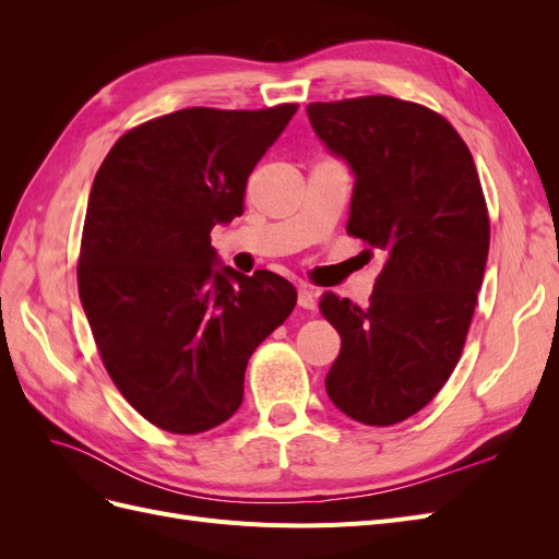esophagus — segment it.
<instances>
[{"mask_svg":"<svg viewBox=\"0 0 559 559\" xmlns=\"http://www.w3.org/2000/svg\"><path fill=\"white\" fill-rule=\"evenodd\" d=\"M298 306L302 310H314L317 308V294L310 289V286H300V289H298Z\"/></svg>","mask_w":559,"mask_h":559,"instance_id":"34e87169","label":"esophagus"}]
</instances>
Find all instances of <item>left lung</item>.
I'll list each match as a JSON object with an SVG mask.
<instances>
[{"instance_id": "left-lung-1", "label": "left lung", "mask_w": 559, "mask_h": 559, "mask_svg": "<svg viewBox=\"0 0 559 559\" xmlns=\"http://www.w3.org/2000/svg\"><path fill=\"white\" fill-rule=\"evenodd\" d=\"M308 116L354 173L347 233L386 253L366 308L319 300L343 343L326 392L361 425H399L462 357L489 251L480 177L448 118L417 103L366 95L312 103Z\"/></svg>"}]
</instances>
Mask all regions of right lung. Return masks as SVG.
Here are the masks:
<instances>
[{
  "label": "right lung",
  "mask_w": 559,
  "mask_h": 559,
  "mask_svg": "<svg viewBox=\"0 0 559 559\" xmlns=\"http://www.w3.org/2000/svg\"><path fill=\"white\" fill-rule=\"evenodd\" d=\"M298 105L191 107L128 130L95 175L79 296L118 392L151 425L202 433L240 408L249 357L296 308L284 277L216 267L210 233Z\"/></svg>",
  "instance_id": "1"
}]
</instances>
